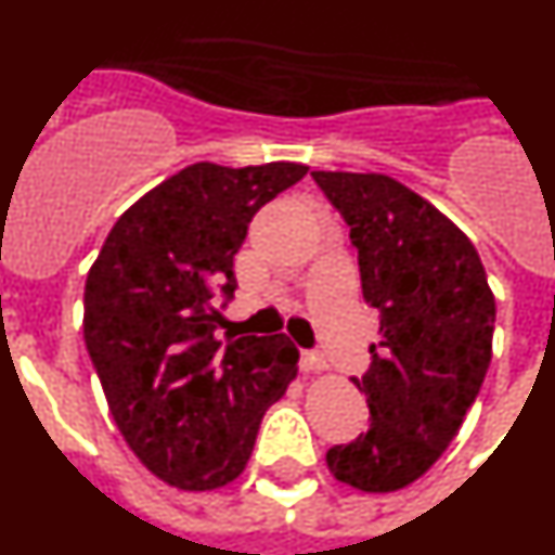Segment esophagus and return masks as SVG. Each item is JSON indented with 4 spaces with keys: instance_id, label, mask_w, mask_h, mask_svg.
Listing matches in <instances>:
<instances>
[{
    "instance_id": "esophagus-1",
    "label": "esophagus",
    "mask_w": 555,
    "mask_h": 555,
    "mask_svg": "<svg viewBox=\"0 0 555 555\" xmlns=\"http://www.w3.org/2000/svg\"><path fill=\"white\" fill-rule=\"evenodd\" d=\"M300 366H302V372H322V370H327V361H325V356H322V352L308 350V352H302Z\"/></svg>"
}]
</instances>
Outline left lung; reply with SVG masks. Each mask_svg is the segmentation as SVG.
I'll return each instance as SVG.
<instances>
[{"instance_id":"obj_1","label":"left lung","mask_w":555,"mask_h":555,"mask_svg":"<svg viewBox=\"0 0 555 555\" xmlns=\"http://www.w3.org/2000/svg\"><path fill=\"white\" fill-rule=\"evenodd\" d=\"M358 249L377 345L364 377L372 423L327 450L333 478L397 492L423 478L459 434L492 361L494 294L475 244L442 210L377 171H311Z\"/></svg>"}]
</instances>
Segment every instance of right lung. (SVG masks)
Masks as SVG:
<instances>
[{
	"mask_svg": "<svg viewBox=\"0 0 555 555\" xmlns=\"http://www.w3.org/2000/svg\"><path fill=\"white\" fill-rule=\"evenodd\" d=\"M306 164H191L116 219L86 281L88 356L125 442L155 478L185 492L235 480L272 403L297 377L286 333L228 336L233 255L261 205Z\"/></svg>",
	"mask_w": 555,
	"mask_h": 555,
	"instance_id": "obj_1",
	"label": "right lung"
}]
</instances>
